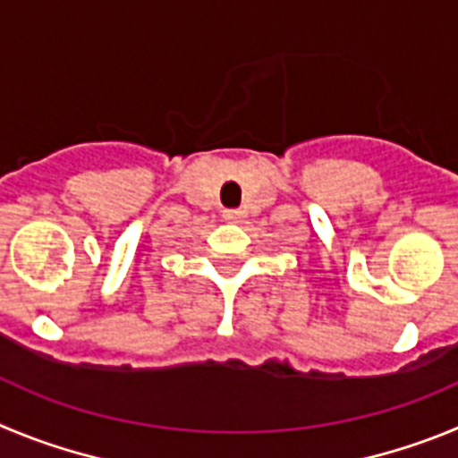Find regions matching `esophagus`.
I'll return each mask as SVG.
<instances>
[{"label":"esophagus","mask_w":458,"mask_h":458,"mask_svg":"<svg viewBox=\"0 0 458 458\" xmlns=\"http://www.w3.org/2000/svg\"><path fill=\"white\" fill-rule=\"evenodd\" d=\"M224 219L225 221H239L242 219V212H239V209H224Z\"/></svg>","instance_id":"esophagus-1"}]
</instances>
